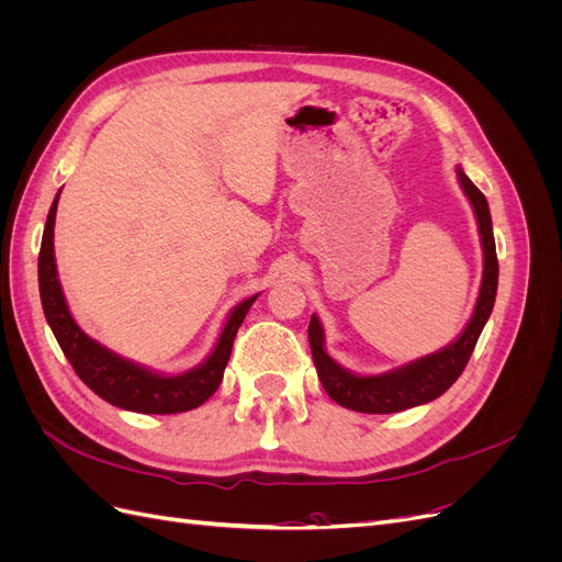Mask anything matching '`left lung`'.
Returning a JSON list of instances; mask_svg holds the SVG:
<instances>
[{"instance_id":"8db88e82","label":"left lung","mask_w":562,"mask_h":562,"mask_svg":"<svg viewBox=\"0 0 562 562\" xmlns=\"http://www.w3.org/2000/svg\"><path fill=\"white\" fill-rule=\"evenodd\" d=\"M459 182H462L464 192L475 211L479 220L481 241H483V283L481 295L475 302L473 316L464 333L459 335L454 342L446 349H440L431 356H424L413 363H407L398 370L384 372V375L361 378L353 372L339 368L330 356L323 349V328L316 316L310 321V347L314 356V366L318 372V380L326 389V394L342 407L356 413H370V415H389L401 413L407 407H415L422 403H429L457 382L467 368L473 347L479 342L481 330L485 328V321L495 307L497 295V279H499V262L495 250V236H492V217L487 209V199L475 187L462 168H457Z\"/></svg>"}]
</instances>
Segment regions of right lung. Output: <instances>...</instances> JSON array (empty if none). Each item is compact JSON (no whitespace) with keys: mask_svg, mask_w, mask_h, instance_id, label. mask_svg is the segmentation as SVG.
<instances>
[{"mask_svg":"<svg viewBox=\"0 0 562 562\" xmlns=\"http://www.w3.org/2000/svg\"><path fill=\"white\" fill-rule=\"evenodd\" d=\"M56 209L58 194L54 203H50L40 248V297L48 326L54 330L63 353L75 368L79 380L91 391H95L103 401L124 407V411L131 413L173 415L194 411L201 403H206L217 391L220 382H223V372L229 361L236 330H239L250 304L258 300V295L244 300L232 312L213 353L199 368L182 372V375L176 378H164L157 375V372H149L131 361H124L122 356L112 353L103 345L93 342L77 326L70 310H67L54 258Z\"/></svg>","mask_w":562,"mask_h":562,"instance_id":"right-lung-1","label":"right lung"}]
</instances>
